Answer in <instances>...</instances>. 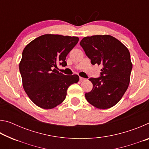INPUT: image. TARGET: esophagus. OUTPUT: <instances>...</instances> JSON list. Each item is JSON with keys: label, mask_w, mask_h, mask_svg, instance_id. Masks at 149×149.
<instances>
[{"label": "esophagus", "mask_w": 149, "mask_h": 149, "mask_svg": "<svg viewBox=\"0 0 149 149\" xmlns=\"http://www.w3.org/2000/svg\"><path fill=\"white\" fill-rule=\"evenodd\" d=\"M79 80L81 81H85V80H86V79H85V78L80 77H79Z\"/></svg>", "instance_id": "34e87169"}]
</instances>
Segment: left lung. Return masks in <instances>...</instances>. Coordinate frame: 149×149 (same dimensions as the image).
<instances>
[{"instance_id":"8db88e82","label":"left lung","mask_w":149,"mask_h":149,"mask_svg":"<svg viewBox=\"0 0 149 149\" xmlns=\"http://www.w3.org/2000/svg\"><path fill=\"white\" fill-rule=\"evenodd\" d=\"M93 65H101L100 77L89 79L93 89L85 93L91 104L100 109L114 107L130 84L132 70L130 53L125 45L111 35H93L80 42Z\"/></svg>"}]
</instances>
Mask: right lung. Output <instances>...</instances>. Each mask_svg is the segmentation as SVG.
<instances>
[{
  "label": "right lung",
  "mask_w": 149,
  "mask_h": 149,
  "mask_svg": "<svg viewBox=\"0 0 149 149\" xmlns=\"http://www.w3.org/2000/svg\"><path fill=\"white\" fill-rule=\"evenodd\" d=\"M79 41L77 37L46 34L25 47L19 68L23 87L39 107L51 109L64 101L68 87L76 84L77 75H65L57 65L65 66V58Z\"/></svg>",
  "instance_id": "add662e5"
}]
</instances>
